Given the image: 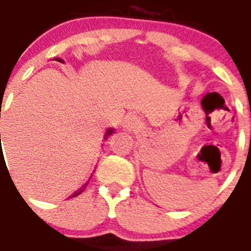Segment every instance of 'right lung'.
<instances>
[{"mask_svg": "<svg viewBox=\"0 0 251 251\" xmlns=\"http://www.w3.org/2000/svg\"><path fill=\"white\" fill-rule=\"evenodd\" d=\"M56 60H57V61H61V60H60L59 57H56ZM113 133H114V129H112V128H109V129H108V132L105 133V137H104V139H106V138H108V137H109L110 134H113ZM86 185H88V183H86ZM86 185H85V186H83V188H81L80 191H76V192H75V194H73L72 196H70V197H75V196H77V195H80L81 192H83L84 190H85Z\"/></svg>", "mask_w": 251, "mask_h": 251, "instance_id": "1", "label": "right lung"}]
</instances>
